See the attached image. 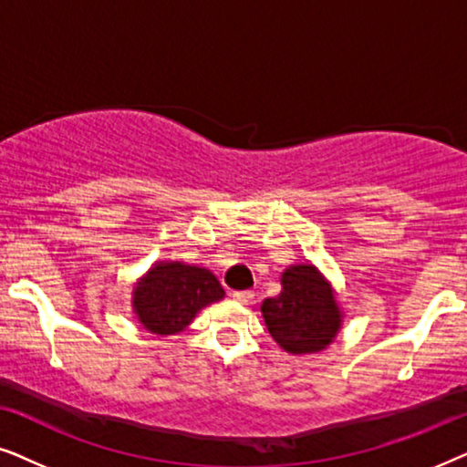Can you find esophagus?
I'll list each match as a JSON object with an SVG mask.
<instances>
[{
	"instance_id": "obj_1",
	"label": "esophagus",
	"mask_w": 467,
	"mask_h": 467,
	"mask_svg": "<svg viewBox=\"0 0 467 467\" xmlns=\"http://www.w3.org/2000/svg\"><path fill=\"white\" fill-rule=\"evenodd\" d=\"M232 297H234V302H238V304H251L254 293L253 291H234Z\"/></svg>"
}]
</instances>
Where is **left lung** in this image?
<instances>
[{"mask_svg":"<svg viewBox=\"0 0 467 467\" xmlns=\"http://www.w3.org/2000/svg\"><path fill=\"white\" fill-rule=\"evenodd\" d=\"M267 331L291 355L318 353L340 329L334 291L312 265H291L283 291L261 304Z\"/></svg>","mask_w":467,"mask_h":467,"instance_id":"left-lung-1","label":"left lung"}]
</instances>
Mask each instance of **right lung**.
<instances>
[{
    "label": "right lung",
    "instance_id": "add662e5",
    "mask_svg": "<svg viewBox=\"0 0 467 467\" xmlns=\"http://www.w3.org/2000/svg\"><path fill=\"white\" fill-rule=\"evenodd\" d=\"M225 296L210 270L178 261L157 264L133 289V310L152 334L182 331L203 306Z\"/></svg>",
    "mask_w": 467,
    "mask_h": 467
}]
</instances>
